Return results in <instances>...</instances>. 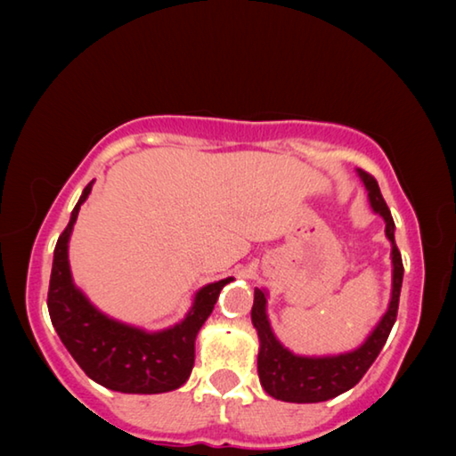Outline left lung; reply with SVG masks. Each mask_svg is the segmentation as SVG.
I'll return each mask as SVG.
<instances>
[{"label":"left lung","instance_id":"left-lung-1","mask_svg":"<svg viewBox=\"0 0 456 456\" xmlns=\"http://www.w3.org/2000/svg\"><path fill=\"white\" fill-rule=\"evenodd\" d=\"M358 175L368 191L370 205H372V209L386 223V237L392 243L390 305L382 315V320L378 322V326L372 330V334L366 338V342L360 348L338 354V356H296L288 348H283L280 339L273 336L265 312V291L256 288L251 322L259 336V382L269 396L283 400V403H323V400L336 398L342 392L354 388L362 380V376L368 372V368L372 366V362L378 358V354L384 348L386 339L390 336V330L396 322L404 265L395 241V219H392L388 205H386L374 176L362 171V168H358Z\"/></svg>","mask_w":456,"mask_h":456}]
</instances>
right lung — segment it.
Here are the masks:
<instances>
[{
  "mask_svg": "<svg viewBox=\"0 0 456 456\" xmlns=\"http://www.w3.org/2000/svg\"><path fill=\"white\" fill-rule=\"evenodd\" d=\"M92 183L76 203L70 223L58 237L48 289V312L61 344L92 380L126 395H160L187 382L195 364V339L209 318L221 289L233 277L200 288L181 323L163 330H138L108 318L76 288L68 264V241L88 199Z\"/></svg>",
  "mask_w": 456,
  "mask_h": 456,
  "instance_id": "1",
  "label": "right lung"
}]
</instances>
